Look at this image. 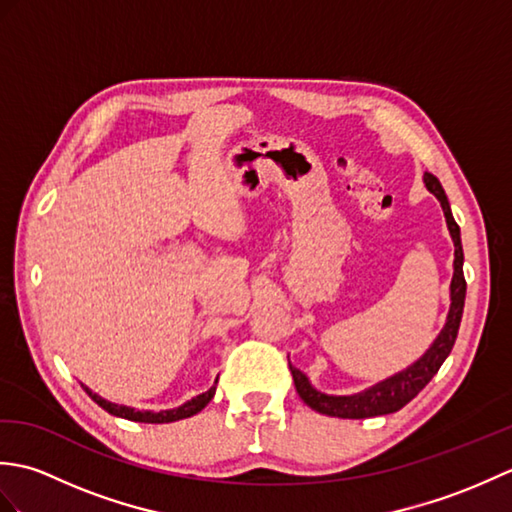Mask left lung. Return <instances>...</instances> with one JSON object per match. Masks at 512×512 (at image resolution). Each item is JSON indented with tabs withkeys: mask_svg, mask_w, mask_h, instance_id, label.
Masks as SVG:
<instances>
[{
	"mask_svg": "<svg viewBox=\"0 0 512 512\" xmlns=\"http://www.w3.org/2000/svg\"><path fill=\"white\" fill-rule=\"evenodd\" d=\"M424 187H427L433 195H436L444 217H447V226L453 239L455 253H453V279H451V306L447 314V323L440 330V334L433 339L429 350L424 352L418 361H413L409 367L400 369L394 376H389L380 383L367 387L358 394H347V396H334V394H323L317 387H312L308 376L290 365L292 380H295L297 394L301 400L314 411L325 413V416L334 418H352V420H363V418H374V416H385V413H394L407 405L409 400L416 398L424 385L438 374L440 365L447 361V356L453 350V343L458 339L460 321H462V310H464V297H466V281H464V253H462V239H460V226L455 224L451 206L447 200V193H444L440 180L433 176V173H424Z\"/></svg>",
	"mask_w": 512,
	"mask_h": 512,
	"instance_id": "8db88e82",
	"label": "left lung"
}]
</instances>
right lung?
Masks as SVG:
<instances>
[{"label": "right lung", "mask_w": 512, "mask_h": 512, "mask_svg": "<svg viewBox=\"0 0 512 512\" xmlns=\"http://www.w3.org/2000/svg\"><path fill=\"white\" fill-rule=\"evenodd\" d=\"M83 385V383H81ZM217 385V380H215ZM215 385L204 391V394L195 396L191 400L184 402V405L180 407H173V409H165V411H138L134 407H127V405H116V402H110L101 398L99 394H94V391L83 385V389L88 391V396L96 402V405L103 407L107 413H112V416H118V418H125V420H134V422H149V424H162V422H176V420H182V418H191L195 416V413L202 411L206 405H209L211 398L215 396Z\"/></svg>", "instance_id": "obj_1"}]
</instances>
